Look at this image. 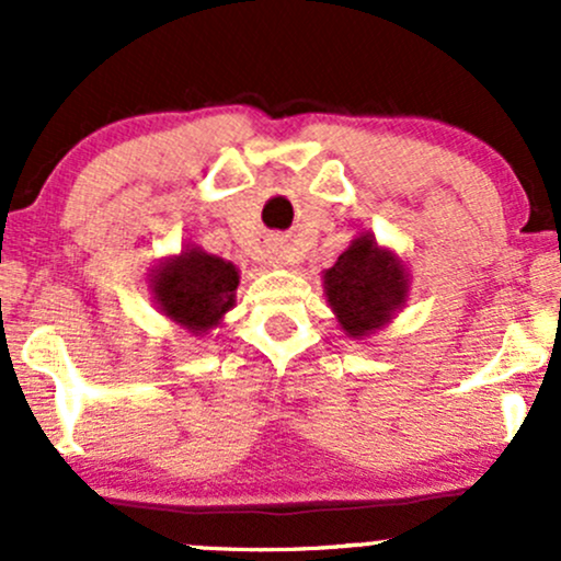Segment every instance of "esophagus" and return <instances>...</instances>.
<instances>
[{
    "label": "esophagus",
    "mask_w": 561,
    "mask_h": 561,
    "mask_svg": "<svg viewBox=\"0 0 561 561\" xmlns=\"http://www.w3.org/2000/svg\"><path fill=\"white\" fill-rule=\"evenodd\" d=\"M272 255H274V263H285V261H287V250H285V244H274V248H272Z\"/></svg>",
    "instance_id": "esophagus-1"
}]
</instances>
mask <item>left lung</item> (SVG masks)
I'll list each match as a JSON object with an SVG mask.
<instances>
[{"mask_svg":"<svg viewBox=\"0 0 561 561\" xmlns=\"http://www.w3.org/2000/svg\"><path fill=\"white\" fill-rule=\"evenodd\" d=\"M324 293L347 337L364 340L401 311L409 274L392 250L379 248L371 234H358L324 272Z\"/></svg>","mask_w":561,"mask_h":561,"instance_id":"obj_1","label":"left lung"}]
</instances>
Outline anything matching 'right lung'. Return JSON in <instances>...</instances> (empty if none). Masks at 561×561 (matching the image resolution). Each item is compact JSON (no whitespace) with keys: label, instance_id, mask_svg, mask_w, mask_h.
I'll list each match as a JSON object with an SVG mask.
<instances>
[{"label":"right lung","instance_id":"right-lung-1","mask_svg":"<svg viewBox=\"0 0 561 561\" xmlns=\"http://www.w3.org/2000/svg\"><path fill=\"white\" fill-rule=\"evenodd\" d=\"M237 285L240 272L234 263L199 248L182 250L150 274V289L160 313L195 337L216 330L224 313L234 308Z\"/></svg>","mask_w":561,"mask_h":561}]
</instances>
